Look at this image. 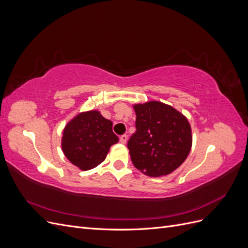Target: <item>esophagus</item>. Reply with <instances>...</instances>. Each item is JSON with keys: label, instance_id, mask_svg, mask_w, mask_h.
Instances as JSON below:
<instances>
[{"label": "esophagus", "instance_id": "34e87169", "mask_svg": "<svg viewBox=\"0 0 248 248\" xmlns=\"http://www.w3.org/2000/svg\"><path fill=\"white\" fill-rule=\"evenodd\" d=\"M127 136H125V134H123V136H121L120 137V142H121V144H123V145H125L126 144V141H127Z\"/></svg>", "mask_w": 248, "mask_h": 248}]
</instances>
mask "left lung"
Segmentation results:
<instances>
[{"label":"left lung","instance_id":"8db88e82","mask_svg":"<svg viewBox=\"0 0 248 248\" xmlns=\"http://www.w3.org/2000/svg\"><path fill=\"white\" fill-rule=\"evenodd\" d=\"M133 109L137 131L128 140L133 166L149 177L170 174L185 161L191 150L188 120L160 101L133 104Z\"/></svg>","mask_w":248,"mask_h":248}]
</instances>
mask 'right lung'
<instances>
[{"mask_svg":"<svg viewBox=\"0 0 248 248\" xmlns=\"http://www.w3.org/2000/svg\"><path fill=\"white\" fill-rule=\"evenodd\" d=\"M118 141L112 132V122L99 110L92 109L79 112L65 125L61 147L73 166L89 170L103 162L110 146Z\"/></svg>","mask_w":248,"mask_h":248,"instance_id":"right-lung-1","label":"right lung"}]
</instances>
